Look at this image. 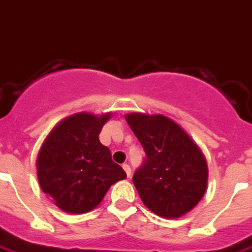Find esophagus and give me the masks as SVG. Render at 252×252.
Returning <instances> with one entry per match:
<instances>
[{"instance_id": "1", "label": "esophagus", "mask_w": 252, "mask_h": 252, "mask_svg": "<svg viewBox=\"0 0 252 252\" xmlns=\"http://www.w3.org/2000/svg\"><path fill=\"white\" fill-rule=\"evenodd\" d=\"M123 169L126 170V176H128V177H131V168H129V165H128V163H124V165H123Z\"/></svg>"}]
</instances>
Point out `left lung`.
I'll return each instance as SVG.
<instances>
[{"label":"left lung","instance_id":"8db88e82","mask_svg":"<svg viewBox=\"0 0 252 252\" xmlns=\"http://www.w3.org/2000/svg\"><path fill=\"white\" fill-rule=\"evenodd\" d=\"M126 120L146 153L132 177L140 199L165 218L191 212L207 188L203 153L179 124L162 114L131 113Z\"/></svg>","mask_w":252,"mask_h":252}]
</instances>
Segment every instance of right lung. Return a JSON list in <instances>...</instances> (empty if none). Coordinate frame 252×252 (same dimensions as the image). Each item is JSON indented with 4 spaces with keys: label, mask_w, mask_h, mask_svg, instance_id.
<instances>
[{
    "label": "right lung",
    "mask_w": 252,
    "mask_h": 252,
    "mask_svg": "<svg viewBox=\"0 0 252 252\" xmlns=\"http://www.w3.org/2000/svg\"><path fill=\"white\" fill-rule=\"evenodd\" d=\"M110 117L112 113L72 114L42 144L36 158L39 186L61 210L80 214L95 209L110 186L126 177L99 142V132Z\"/></svg>",
    "instance_id": "1"
}]
</instances>
